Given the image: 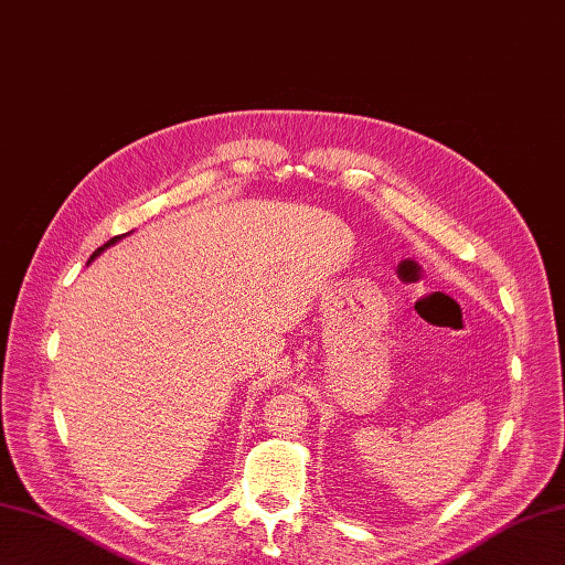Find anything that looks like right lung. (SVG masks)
<instances>
[{"mask_svg":"<svg viewBox=\"0 0 565 565\" xmlns=\"http://www.w3.org/2000/svg\"><path fill=\"white\" fill-rule=\"evenodd\" d=\"M121 238H124V234H121V236H114V238H109V241H107V243L103 245V248H97V250H95V253L90 255V263H93V259H95V257H97L99 253H103V250H107V248H109V245H114V243H117V241H121Z\"/></svg>","mask_w":565,"mask_h":565,"instance_id":"right-lung-1","label":"right lung"}]
</instances>
